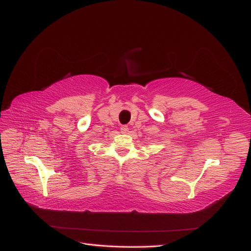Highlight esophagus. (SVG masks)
Returning a JSON list of instances; mask_svg holds the SVG:
<instances>
[{
  "label": "esophagus",
  "mask_w": 251,
  "mask_h": 251,
  "mask_svg": "<svg viewBox=\"0 0 251 251\" xmlns=\"http://www.w3.org/2000/svg\"><path fill=\"white\" fill-rule=\"evenodd\" d=\"M129 131V128L127 126H121V133L123 134H127Z\"/></svg>",
  "instance_id": "obj_1"
}]
</instances>
